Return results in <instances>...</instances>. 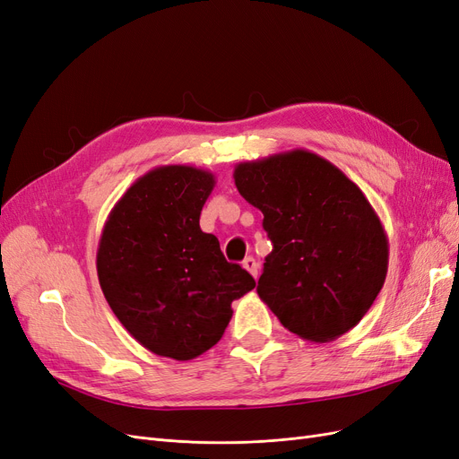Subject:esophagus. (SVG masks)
<instances>
[{
	"label": "esophagus",
	"instance_id": "1",
	"mask_svg": "<svg viewBox=\"0 0 459 459\" xmlns=\"http://www.w3.org/2000/svg\"><path fill=\"white\" fill-rule=\"evenodd\" d=\"M243 267H245V270L252 275V277H258V262L255 260V258H252V256H248V258H245L243 260Z\"/></svg>",
	"mask_w": 459,
	"mask_h": 459
}]
</instances>
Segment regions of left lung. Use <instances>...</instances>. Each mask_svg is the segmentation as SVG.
Listing matches in <instances>:
<instances>
[{"label":"left lung","instance_id":"left-lung-1","mask_svg":"<svg viewBox=\"0 0 459 459\" xmlns=\"http://www.w3.org/2000/svg\"><path fill=\"white\" fill-rule=\"evenodd\" d=\"M239 194L273 243L256 292L284 328L336 340L365 317L389 262L385 230L359 186L307 150L239 163Z\"/></svg>","mask_w":459,"mask_h":459}]
</instances>
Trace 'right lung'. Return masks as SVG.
Masks as SVG:
<instances>
[{
  "label": "right lung",
  "instance_id": "obj_1",
  "mask_svg": "<svg viewBox=\"0 0 459 459\" xmlns=\"http://www.w3.org/2000/svg\"><path fill=\"white\" fill-rule=\"evenodd\" d=\"M214 184L209 170L157 167L123 194L104 224L100 289L119 323L155 355L189 360L209 351L224 336L233 299L256 287L199 228Z\"/></svg>",
  "mask_w": 459,
  "mask_h": 459
}]
</instances>
